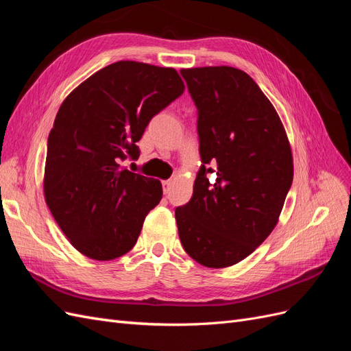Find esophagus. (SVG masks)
<instances>
[{"label":"esophagus","instance_id":"1","mask_svg":"<svg viewBox=\"0 0 351 351\" xmlns=\"http://www.w3.org/2000/svg\"><path fill=\"white\" fill-rule=\"evenodd\" d=\"M169 190H171V182H169V180H165V182H162V192H164V195H168Z\"/></svg>","mask_w":351,"mask_h":351}]
</instances>
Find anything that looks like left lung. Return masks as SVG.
I'll list each match as a JSON object with an SVG mask.
<instances>
[{
    "mask_svg": "<svg viewBox=\"0 0 351 351\" xmlns=\"http://www.w3.org/2000/svg\"><path fill=\"white\" fill-rule=\"evenodd\" d=\"M197 110L202 165L193 196L176 208L190 258L231 267L267 239L293 183L280 117L254 80L234 67L180 70Z\"/></svg>",
    "mask_w": 351,
    "mask_h": 351,
    "instance_id": "8db88e82",
    "label": "left lung"
}]
</instances>
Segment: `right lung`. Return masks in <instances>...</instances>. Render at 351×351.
<instances>
[{
  "label": "right lung",
  "mask_w": 351,
  "mask_h": 351,
  "mask_svg": "<svg viewBox=\"0 0 351 351\" xmlns=\"http://www.w3.org/2000/svg\"><path fill=\"white\" fill-rule=\"evenodd\" d=\"M183 92L174 69L117 61L61 104L48 136L44 192L61 231L84 256L111 261L136 244L162 186L120 164L139 158L136 143L146 125Z\"/></svg>",
  "instance_id": "obj_1"
}]
</instances>
